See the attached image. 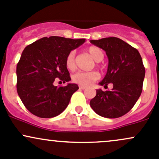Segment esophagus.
I'll use <instances>...</instances> for the list:
<instances>
[{
	"mask_svg": "<svg viewBox=\"0 0 159 159\" xmlns=\"http://www.w3.org/2000/svg\"><path fill=\"white\" fill-rule=\"evenodd\" d=\"M79 88H80V89H81V90H84V89H86V87L81 86V85H80Z\"/></svg>",
	"mask_w": 159,
	"mask_h": 159,
	"instance_id": "1",
	"label": "esophagus"
}]
</instances>
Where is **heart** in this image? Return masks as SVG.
<instances>
[{
	"label": "heart",
	"mask_w": 159,
	"mask_h": 159,
	"mask_svg": "<svg viewBox=\"0 0 159 159\" xmlns=\"http://www.w3.org/2000/svg\"><path fill=\"white\" fill-rule=\"evenodd\" d=\"M88 52L90 56L96 61H101L104 57L103 52L97 46H91L88 49ZM75 52L71 51L67 56L66 59V66L68 70H73L75 68ZM100 78V75L98 71H78L72 75V81L75 83L82 85V86H89L93 81H97Z\"/></svg>",
	"instance_id": "b5f03b06"
}]
</instances>
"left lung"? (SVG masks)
I'll list each match as a JSON object with an SVG mask.
<instances>
[{"label":"left lung","instance_id":"left-lung-1","mask_svg":"<svg viewBox=\"0 0 159 159\" xmlns=\"http://www.w3.org/2000/svg\"><path fill=\"white\" fill-rule=\"evenodd\" d=\"M91 43L104 50L109 61L107 74L99 84L106 88L111 83L113 88L96 90L90 105L103 117H120L133 107L141 95L146 74L143 59L138 50L119 38H103Z\"/></svg>","mask_w":159,"mask_h":159}]
</instances>
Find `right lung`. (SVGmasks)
I'll list each match as a JSON object with an SVG mask.
<instances>
[{
  "label": "right lung",
  "mask_w": 159,
  "mask_h": 159,
  "mask_svg": "<svg viewBox=\"0 0 159 159\" xmlns=\"http://www.w3.org/2000/svg\"><path fill=\"white\" fill-rule=\"evenodd\" d=\"M85 39L61 36L43 37L25 48L16 66V90L26 108L41 118H52L62 113L78 86L53 84L58 78L63 83L71 81L66 59L71 50Z\"/></svg>",
  "instance_id": "1"
}]
</instances>
